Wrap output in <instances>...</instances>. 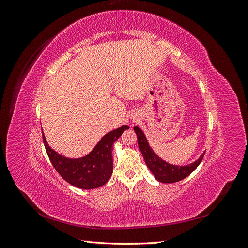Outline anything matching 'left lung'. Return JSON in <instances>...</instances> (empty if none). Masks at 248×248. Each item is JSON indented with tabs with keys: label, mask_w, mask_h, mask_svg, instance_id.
Wrapping results in <instances>:
<instances>
[{
	"label": "left lung",
	"mask_w": 248,
	"mask_h": 248,
	"mask_svg": "<svg viewBox=\"0 0 248 248\" xmlns=\"http://www.w3.org/2000/svg\"><path fill=\"white\" fill-rule=\"evenodd\" d=\"M133 130L137 133L139 148L142 154V157H144L147 167L151 170L157 181L161 183H175L188 177L199 167V164L202 160V157H204L205 153H202L199 157V159L193 161L192 163L186 164V166H176V164L169 163L166 160L161 159L153 151V149L150 147L146 139L145 133L142 132L140 127L134 126Z\"/></svg>",
	"instance_id": "8db88e82"
}]
</instances>
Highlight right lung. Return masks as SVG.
Listing matches in <instances>:
<instances>
[{
	"label": "right lung",
	"mask_w": 248,
	"mask_h": 248,
	"mask_svg": "<svg viewBox=\"0 0 248 248\" xmlns=\"http://www.w3.org/2000/svg\"><path fill=\"white\" fill-rule=\"evenodd\" d=\"M129 129L123 125L108 132L89 154L79 158H68L52 150L42 133L44 146L49 160L61 177L69 184L81 189H93L106 184L112 174V145Z\"/></svg>",
	"instance_id": "add662e5"
}]
</instances>
